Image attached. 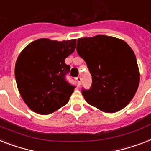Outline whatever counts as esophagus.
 Instances as JSON below:
<instances>
[{
  "mask_svg": "<svg viewBox=\"0 0 151 151\" xmlns=\"http://www.w3.org/2000/svg\"><path fill=\"white\" fill-rule=\"evenodd\" d=\"M76 80H77V81H78V84H79V85L81 84V78L80 76L76 78Z\"/></svg>",
  "mask_w": 151,
  "mask_h": 151,
  "instance_id": "esophagus-1",
  "label": "esophagus"
}]
</instances>
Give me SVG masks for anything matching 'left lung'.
<instances>
[{"label":"left lung","instance_id":"8db88e82","mask_svg":"<svg viewBox=\"0 0 151 151\" xmlns=\"http://www.w3.org/2000/svg\"><path fill=\"white\" fill-rule=\"evenodd\" d=\"M77 51L92 78L90 89L81 91L87 102L109 113L126 107L139 83L137 58L130 46L117 38L98 35L78 39Z\"/></svg>","mask_w":151,"mask_h":151}]
</instances>
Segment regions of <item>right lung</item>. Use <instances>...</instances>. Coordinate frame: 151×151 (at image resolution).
Here are the masks:
<instances>
[{
    "instance_id": "add662e5",
    "label": "right lung",
    "mask_w": 151,
    "mask_h": 151,
    "mask_svg": "<svg viewBox=\"0 0 151 151\" xmlns=\"http://www.w3.org/2000/svg\"><path fill=\"white\" fill-rule=\"evenodd\" d=\"M76 44V40L40 39L29 44L18 56L16 83L21 96L33 111L48 115L68 102L75 86L66 80L70 67L65 63V59L73 53Z\"/></svg>"
}]
</instances>
